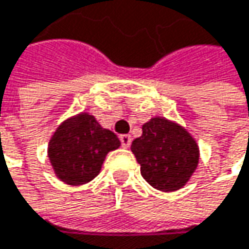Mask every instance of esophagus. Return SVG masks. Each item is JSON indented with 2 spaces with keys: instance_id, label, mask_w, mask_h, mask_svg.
Returning a JSON list of instances; mask_svg holds the SVG:
<instances>
[{
  "instance_id": "esophagus-1",
  "label": "esophagus",
  "mask_w": 249,
  "mask_h": 249,
  "mask_svg": "<svg viewBox=\"0 0 249 249\" xmlns=\"http://www.w3.org/2000/svg\"><path fill=\"white\" fill-rule=\"evenodd\" d=\"M119 140H121V146H122L124 149H128V147L131 146V142H133V139H131L130 134H122V136L119 137Z\"/></svg>"
}]
</instances>
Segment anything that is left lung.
<instances>
[{"instance_id":"left-lung-1","label":"left lung","mask_w":249,"mask_h":249,"mask_svg":"<svg viewBox=\"0 0 249 249\" xmlns=\"http://www.w3.org/2000/svg\"><path fill=\"white\" fill-rule=\"evenodd\" d=\"M142 177L156 190L182 188L198 165V146L175 122L156 116L143 125L142 137L131 144Z\"/></svg>"}]
</instances>
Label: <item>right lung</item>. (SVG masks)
<instances>
[{"label":"right lung","mask_w":249,"mask_h":249,"mask_svg":"<svg viewBox=\"0 0 249 249\" xmlns=\"http://www.w3.org/2000/svg\"><path fill=\"white\" fill-rule=\"evenodd\" d=\"M119 144L118 137L102 128L94 116L78 113L56 128L49 142L48 156L62 182L81 185L99 175L106 155Z\"/></svg>","instance_id":"right-lung-1"}]
</instances>
